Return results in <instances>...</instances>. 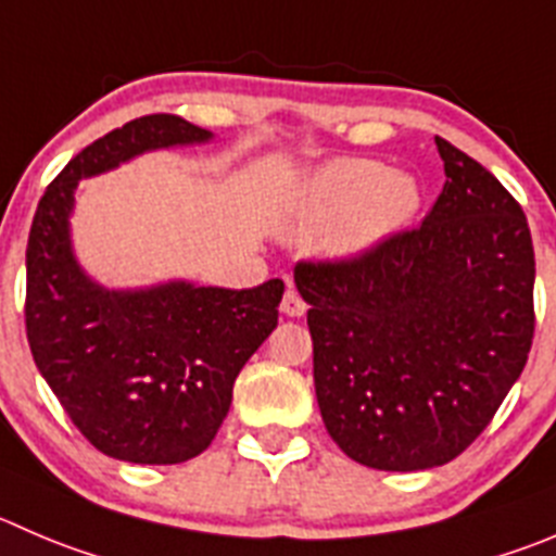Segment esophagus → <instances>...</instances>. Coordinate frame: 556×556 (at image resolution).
<instances>
[{"instance_id": "esophagus-1", "label": "esophagus", "mask_w": 556, "mask_h": 556, "mask_svg": "<svg viewBox=\"0 0 556 556\" xmlns=\"http://www.w3.org/2000/svg\"><path fill=\"white\" fill-rule=\"evenodd\" d=\"M305 308H308V305H305V300L300 298L294 289H287V294H283V300H281L283 314H287V316H303Z\"/></svg>"}]
</instances>
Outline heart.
I'll use <instances>...</instances> for the list:
<instances>
[{
	"instance_id": "b5f03b06",
	"label": "heart",
	"mask_w": 556,
	"mask_h": 556,
	"mask_svg": "<svg viewBox=\"0 0 556 556\" xmlns=\"http://www.w3.org/2000/svg\"><path fill=\"white\" fill-rule=\"evenodd\" d=\"M422 204L420 182L409 172H384L371 157H341L316 168L294 207V229L332 226L327 251L361 256L412 224Z\"/></svg>"
}]
</instances>
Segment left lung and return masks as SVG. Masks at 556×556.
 <instances>
[{"label":"left lung","instance_id":"1","mask_svg":"<svg viewBox=\"0 0 556 556\" xmlns=\"http://www.w3.org/2000/svg\"><path fill=\"white\" fill-rule=\"evenodd\" d=\"M445 188L417 229L338 262H298L314 384L336 445L374 469L462 456L521 377L535 251L521 204L437 136Z\"/></svg>","mask_w":556,"mask_h":556}]
</instances>
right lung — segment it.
<instances>
[{"mask_svg":"<svg viewBox=\"0 0 556 556\" xmlns=\"http://www.w3.org/2000/svg\"><path fill=\"white\" fill-rule=\"evenodd\" d=\"M213 134L174 114L139 116L84 147L46 188L26 245V338L73 426L130 464H182L215 440L237 374L278 325L283 281L253 289L168 281L103 289L71 245L78 179Z\"/></svg>","mask_w":556,"mask_h":556,"instance_id":"1","label":"right lung"}]
</instances>
